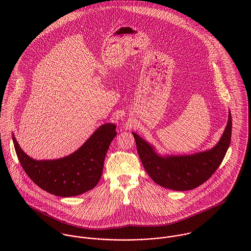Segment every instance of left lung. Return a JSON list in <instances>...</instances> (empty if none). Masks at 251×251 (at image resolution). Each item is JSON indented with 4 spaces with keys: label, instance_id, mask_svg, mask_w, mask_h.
Returning a JSON list of instances; mask_svg holds the SVG:
<instances>
[{
    "label": "left lung",
    "instance_id": "left-lung-1",
    "mask_svg": "<svg viewBox=\"0 0 251 251\" xmlns=\"http://www.w3.org/2000/svg\"><path fill=\"white\" fill-rule=\"evenodd\" d=\"M231 133L232 117L229 111L224 132L212 149L192 154L161 155L152 145L132 132L138 154L149 176L155 183L178 191L196 188L212 177L226 154Z\"/></svg>",
    "mask_w": 251,
    "mask_h": 251
}]
</instances>
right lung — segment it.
Listing matches in <instances>:
<instances>
[{"label": "right lung", "instance_id": "1", "mask_svg": "<svg viewBox=\"0 0 251 251\" xmlns=\"http://www.w3.org/2000/svg\"><path fill=\"white\" fill-rule=\"evenodd\" d=\"M116 125L100 126L72 154L50 160H36L12 140L17 157L26 174L43 190L60 197H71L93 189L101 178L105 155L117 135Z\"/></svg>", "mask_w": 251, "mask_h": 251}]
</instances>
